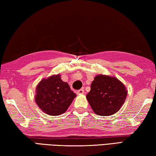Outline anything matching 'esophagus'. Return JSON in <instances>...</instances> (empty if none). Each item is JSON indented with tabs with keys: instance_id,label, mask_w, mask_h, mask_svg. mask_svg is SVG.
Returning <instances> with one entry per match:
<instances>
[{
	"instance_id": "34e87169",
	"label": "esophagus",
	"mask_w": 156,
	"mask_h": 156,
	"mask_svg": "<svg viewBox=\"0 0 156 156\" xmlns=\"http://www.w3.org/2000/svg\"><path fill=\"white\" fill-rule=\"evenodd\" d=\"M84 89H79V90L77 91V94H78V95L83 94H84Z\"/></svg>"
}]
</instances>
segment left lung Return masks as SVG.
<instances>
[{"label":"left lung","instance_id":"1","mask_svg":"<svg viewBox=\"0 0 156 156\" xmlns=\"http://www.w3.org/2000/svg\"><path fill=\"white\" fill-rule=\"evenodd\" d=\"M126 96L125 86L118 79L98 75L94 78L91 90L86 97L96 114L108 116L114 114L120 109Z\"/></svg>","mask_w":156,"mask_h":156}]
</instances>
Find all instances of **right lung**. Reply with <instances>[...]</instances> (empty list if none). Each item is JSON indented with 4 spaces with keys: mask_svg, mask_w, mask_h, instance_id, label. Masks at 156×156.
I'll use <instances>...</instances> for the list:
<instances>
[{
    "mask_svg": "<svg viewBox=\"0 0 156 156\" xmlns=\"http://www.w3.org/2000/svg\"><path fill=\"white\" fill-rule=\"evenodd\" d=\"M36 94L38 106L50 115L65 113L76 96L69 85L61 80L60 74L41 80L37 86Z\"/></svg>",
    "mask_w": 156,
    "mask_h": 156,
    "instance_id": "right-lung-1",
    "label": "right lung"
}]
</instances>
